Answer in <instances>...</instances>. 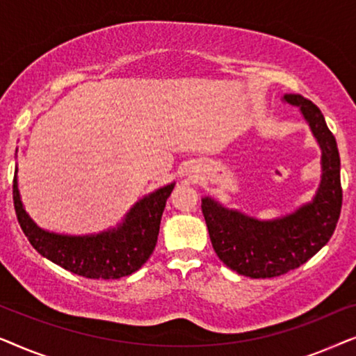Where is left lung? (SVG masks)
<instances>
[{
	"mask_svg": "<svg viewBox=\"0 0 356 356\" xmlns=\"http://www.w3.org/2000/svg\"><path fill=\"white\" fill-rule=\"evenodd\" d=\"M284 99L300 106L323 149V179L313 202L274 222L228 211L209 197L202 199L201 206L218 259L251 279H269L298 269L330 240L342 209L340 157L334 134L313 102L296 94Z\"/></svg>",
	"mask_w": 356,
	"mask_h": 356,
	"instance_id": "obj_1",
	"label": "left lung"
}]
</instances>
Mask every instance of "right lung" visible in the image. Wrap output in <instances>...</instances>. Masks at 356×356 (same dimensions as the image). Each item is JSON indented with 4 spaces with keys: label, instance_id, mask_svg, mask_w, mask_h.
Segmentation results:
<instances>
[{
    "label": "right lung",
    "instance_id": "add662e5",
    "mask_svg": "<svg viewBox=\"0 0 356 356\" xmlns=\"http://www.w3.org/2000/svg\"><path fill=\"white\" fill-rule=\"evenodd\" d=\"M14 172L13 199L24 235L31 245L63 269L87 279H120L140 269L157 245L165 202L175 184L160 188L136 204L123 225L90 236H65L43 232L24 211Z\"/></svg>",
    "mask_w": 356,
    "mask_h": 356
}]
</instances>
